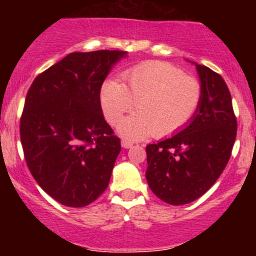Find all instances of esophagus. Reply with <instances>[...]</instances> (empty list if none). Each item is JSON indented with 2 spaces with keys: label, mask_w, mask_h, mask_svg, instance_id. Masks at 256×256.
I'll use <instances>...</instances> for the list:
<instances>
[{
  "label": "esophagus",
  "mask_w": 256,
  "mask_h": 256,
  "mask_svg": "<svg viewBox=\"0 0 256 256\" xmlns=\"http://www.w3.org/2000/svg\"><path fill=\"white\" fill-rule=\"evenodd\" d=\"M122 146H123L124 148H133V144L130 141L123 140V141H122Z\"/></svg>",
  "instance_id": "obj_1"
}]
</instances>
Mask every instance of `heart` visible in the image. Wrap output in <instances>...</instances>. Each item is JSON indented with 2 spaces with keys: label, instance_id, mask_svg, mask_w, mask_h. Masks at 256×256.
Returning <instances> with one entry per match:
<instances>
[{
  "label": "heart",
  "instance_id": "1",
  "mask_svg": "<svg viewBox=\"0 0 256 256\" xmlns=\"http://www.w3.org/2000/svg\"><path fill=\"white\" fill-rule=\"evenodd\" d=\"M123 78L126 84L118 79L101 84L100 105L112 126L136 105L138 112L119 126L126 138L173 134L191 120L200 105V82L164 61L136 65L124 72Z\"/></svg>",
  "mask_w": 256,
  "mask_h": 256
}]
</instances>
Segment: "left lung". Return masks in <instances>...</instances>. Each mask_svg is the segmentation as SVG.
<instances>
[{"instance_id": "8db88e82", "label": "left lung", "mask_w": 256, "mask_h": 256, "mask_svg": "<svg viewBox=\"0 0 256 256\" xmlns=\"http://www.w3.org/2000/svg\"><path fill=\"white\" fill-rule=\"evenodd\" d=\"M196 68L202 94L191 123L170 138L146 146L148 187L170 205L192 202L216 182L237 134V119L224 79L205 65Z\"/></svg>"}]
</instances>
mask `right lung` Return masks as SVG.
<instances>
[{
  "label": "right lung",
  "mask_w": 256,
  "mask_h": 256,
  "mask_svg": "<svg viewBox=\"0 0 256 256\" xmlns=\"http://www.w3.org/2000/svg\"><path fill=\"white\" fill-rule=\"evenodd\" d=\"M126 52H73L38 74L20 118L26 165L44 192L72 208L108 188L120 138L104 119L100 88Z\"/></svg>",
  "instance_id": "add662e5"
}]
</instances>
